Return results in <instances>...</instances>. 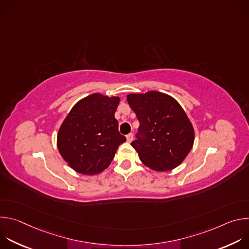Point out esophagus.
Masks as SVG:
<instances>
[{
	"label": "esophagus",
	"mask_w": 249,
	"mask_h": 249,
	"mask_svg": "<svg viewBox=\"0 0 249 249\" xmlns=\"http://www.w3.org/2000/svg\"><path fill=\"white\" fill-rule=\"evenodd\" d=\"M126 139H127V142H129V143H131V142L133 141V134L130 133L126 136Z\"/></svg>",
	"instance_id": "34e87169"
}]
</instances>
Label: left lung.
<instances>
[{
	"label": "left lung",
	"instance_id": "8db88e82",
	"mask_svg": "<svg viewBox=\"0 0 249 249\" xmlns=\"http://www.w3.org/2000/svg\"><path fill=\"white\" fill-rule=\"evenodd\" d=\"M127 101L140 126L131 146L144 164L157 171L178 166L194 143V129L180 104L159 91L131 93Z\"/></svg>",
	"mask_w": 249,
	"mask_h": 249
}]
</instances>
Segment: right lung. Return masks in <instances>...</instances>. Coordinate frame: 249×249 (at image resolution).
<instances>
[{
  "label": "right lung",
  "instance_id": "add662e5",
  "mask_svg": "<svg viewBox=\"0 0 249 249\" xmlns=\"http://www.w3.org/2000/svg\"><path fill=\"white\" fill-rule=\"evenodd\" d=\"M119 97L90 94L77 102L62 123L57 146L77 172L93 175L107 167L126 137L114 117Z\"/></svg>",
  "mask_w": 249,
  "mask_h": 249
}]
</instances>
